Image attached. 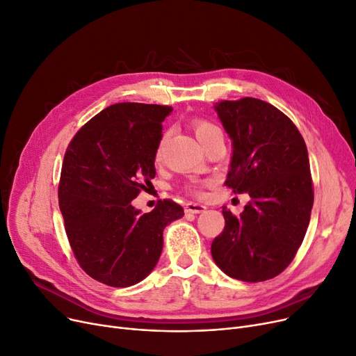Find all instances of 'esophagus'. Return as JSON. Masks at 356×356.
Here are the masks:
<instances>
[{
	"instance_id": "1",
	"label": "esophagus",
	"mask_w": 356,
	"mask_h": 356,
	"mask_svg": "<svg viewBox=\"0 0 356 356\" xmlns=\"http://www.w3.org/2000/svg\"><path fill=\"white\" fill-rule=\"evenodd\" d=\"M205 209H207L205 205L193 204V202H189V204H186V207H184V211H186V213H200V212H204Z\"/></svg>"
}]
</instances>
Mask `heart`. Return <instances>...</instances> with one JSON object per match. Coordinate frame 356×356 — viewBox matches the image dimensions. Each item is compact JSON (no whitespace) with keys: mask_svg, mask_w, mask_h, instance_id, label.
<instances>
[{"mask_svg":"<svg viewBox=\"0 0 356 356\" xmlns=\"http://www.w3.org/2000/svg\"><path fill=\"white\" fill-rule=\"evenodd\" d=\"M193 131H195V135H196V138L199 140V143L200 144H205V143H208L211 138H213V136H216V135H222V132H221V129L216 127V125H213L212 122H209V120H204V119H197V120H195L193 122ZM164 143H165V136H163L161 138V141L159 143V147H157V151H156V156H157V159H160V156H161V152H163V148H164ZM192 192H195V193H197V189L195 188V186H192V188H189Z\"/></svg>","mask_w":356,"mask_h":356,"instance_id":"obj_1","label":"heart"}]
</instances>
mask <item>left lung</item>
<instances>
[{
	"mask_svg": "<svg viewBox=\"0 0 356 356\" xmlns=\"http://www.w3.org/2000/svg\"><path fill=\"white\" fill-rule=\"evenodd\" d=\"M213 109L233 141L225 186L250 200L240 216L222 208L225 227L212 241V259L234 280L268 281L296 257L310 224L314 192L304 138L264 100H222Z\"/></svg>",
	"mask_w": 356,
	"mask_h": 356,
	"instance_id": "1",
	"label": "left lung"
}]
</instances>
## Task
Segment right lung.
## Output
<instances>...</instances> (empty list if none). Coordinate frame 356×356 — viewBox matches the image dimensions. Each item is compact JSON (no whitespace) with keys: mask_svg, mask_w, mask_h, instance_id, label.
I'll list each match as a JSON object with an SVG mask.
<instances>
[{"mask_svg":"<svg viewBox=\"0 0 356 356\" xmlns=\"http://www.w3.org/2000/svg\"><path fill=\"white\" fill-rule=\"evenodd\" d=\"M170 106L116 103L90 119L70 143L58 188L72 253L92 280L135 285L156 268L165 225L184 215L170 199L148 213L132 207L156 177V151Z\"/></svg>","mask_w":356,"mask_h":356,"instance_id":"right-lung-1","label":"right lung"}]
</instances>
